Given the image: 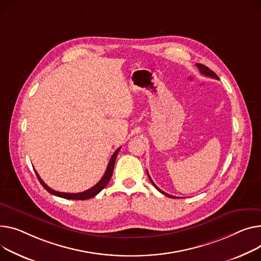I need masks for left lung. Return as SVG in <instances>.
<instances>
[{
  "label": "left lung",
  "mask_w": 261,
  "mask_h": 261,
  "mask_svg": "<svg viewBox=\"0 0 261 261\" xmlns=\"http://www.w3.org/2000/svg\"><path fill=\"white\" fill-rule=\"evenodd\" d=\"M196 66H197V68L199 69V71L201 72V74H203V75H206V76H210V77H212V79H216V80H218V76L212 71V70H210L209 68H207L206 66H204V65H202V64H196ZM148 173V172H147ZM148 177H149V179L151 180V182H152V185L158 189L161 193H163L164 195H166V196H168V197H170V198H176L175 196H173V195H170V194H167V193H165L164 191H162L160 188H158L156 187V185L153 182V180L151 179V177H150V175H149V173H148Z\"/></svg>",
  "instance_id": "left-lung-1"
}]
</instances>
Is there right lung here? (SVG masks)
I'll list each match as a JSON object with an SVG mask.
<instances>
[{
  "label": "right lung",
  "mask_w": 261,
  "mask_h": 261,
  "mask_svg": "<svg viewBox=\"0 0 261 261\" xmlns=\"http://www.w3.org/2000/svg\"><path fill=\"white\" fill-rule=\"evenodd\" d=\"M120 150V147L113 153V155L111 156V159L109 161V164H108V167H107V170L105 172V174H103V176L101 177V179L95 185L93 186L92 188L88 189L84 191V192H81V193H64V192H58V191H55L52 190L51 188H49L43 180L42 178L40 177V175L38 174V172L36 171V174L41 182V185L48 191V192L52 195H56V196H59V197H62V198H66V199H75V200H85V199H89V198H92L94 197L95 195H97L100 191L105 188L111 176H112V173H113V169H114V164H115V160H116V156H117V153L119 152Z\"/></svg>",
  "instance_id": "1"
}]
</instances>
